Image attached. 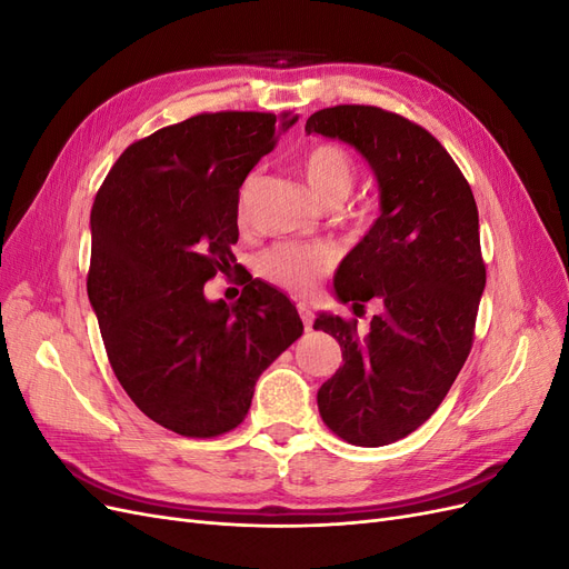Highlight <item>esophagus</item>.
<instances>
[{
    "mask_svg": "<svg viewBox=\"0 0 569 569\" xmlns=\"http://www.w3.org/2000/svg\"><path fill=\"white\" fill-rule=\"evenodd\" d=\"M297 308H299V316H301V320H303L306 332H311V327H313V313H311V308H308L306 303H299Z\"/></svg>",
    "mask_w": 569,
    "mask_h": 569,
    "instance_id": "1",
    "label": "esophagus"
}]
</instances>
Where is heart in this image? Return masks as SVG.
<instances>
[{
	"label": "heart",
	"mask_w": 569,
	"mask_h": 569,
	"mask_svg": "<svg viewBox=\"0 0 569 569\" xmlns=\"http://www.w3.org/2000/svg\"><path fill=\"white\" fill-rule=\"evenodd\" d=\"M301 170L313 197L322 206H341L349 199L356 184V166L351 153L339 144H316L308 149L301 159ZM251 184L253 178L244 184V197ZM258 270L270 282L295 291V295H303L330 270V253L322 249L278 244L258 258Z\"/></svg>",
	"instance_id": "1"
}]
</instances>
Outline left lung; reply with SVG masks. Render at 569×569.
I'll list each match as a JSON object with an SVG mask.
<instances>
[{
    "mask_svg": "<svg viewBox=\"0 0 569 569\" xmlns=\"http://www.w3.org/2000/svg\"><path fill=\"white\" fill-rule=\"evenodd\" d=\"M306 132L351 144L380 187V218L341 261L335 291L353 311L377 299L382 313L366 335L330 313L313 327L343 358L318 389L322 422L353 446H387L432 416L472 349L487 284L477 203L449 151L399 113L332 107Z\"/></svg>",
    "mask_w": 569,
    "mask_h": 569,
    "instance_id": "left-lung-1",
    "label": "left lung"
}]
</instances>
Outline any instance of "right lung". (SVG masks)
<instances>
[{
	"instance_id": "right-lung-1",
	"label": "right lung",
	"mask_w": 569,
	"mask_h": 569,
	"mask_svg": "<svg viewBox=\"0 0 569 569\" xmlns=\"http://www.w3.org/2000/svg\"><path fill=\"white\" fill-rule=\"evenodd\" d=\"M291 113H199L130 144L92 203L88 297L120 387L182 437L226 435L256 380L303 322L280 289L251 280L237 303L203 284L230 268L239 187Z\"/></svg>"
}]
</instances>
